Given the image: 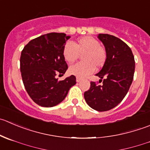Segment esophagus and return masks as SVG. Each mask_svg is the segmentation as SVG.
Masks as SVG:
<instances>
[{
  "label": "esophagus",
  "mask_w": 150,
  "mask_h": 150,
  "mask_svg": "<svg viewBox=\"0 0 150 150\" xmlns=\"http://www.w3.org/2000/svg\"><path fill=\"white\" fill-rule=\"evenodd\" d=\"M81 81V78H79V77H76V81H77V82L79 83Z\"/></svg>",
  "instance_id": "esophagus-1"
}]
</instances>
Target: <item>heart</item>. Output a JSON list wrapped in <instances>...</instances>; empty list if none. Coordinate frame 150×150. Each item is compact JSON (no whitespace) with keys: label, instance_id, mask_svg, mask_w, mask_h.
Returning a JSON list of instances; mask_svg holds the SVG:
<instances>
[{"label":"heart","instance_id":"1","mask_svg":"<svg viewBox=\"0 0 150 150\" xmlns=\"http://www.w3.org/2000/svg\"><path fill=\"white\" fill-rule=\"evenodd\" d=\"M83 62H78L69 68V73L79 78H84L92 73L96 67H101L107 59L106 50L100 42L92 36H83L75 43H66L63 49V56L68 63H72L82 54Z\"/></svg>","mask_w":150,"mask_h":150}]
</instances>
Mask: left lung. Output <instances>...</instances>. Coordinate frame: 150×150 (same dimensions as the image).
Returning a JSON list of instances; mask_svg holds the SVG:
<instances>
[{"label": "left lung", "mask_w": 150, "mask_h": 150, "mask_svg": "<svg viewBox=\"0 0 150 150\" xmlns=\"http://www.w3.org/2000/svg\"><path fill=\"white\" fill-rule=\"evenodd\" d=\"M97 37L107 53L103 68L96 74L103 84L97 86L91 81L84 98L91 108L106 111L120 104L127 94L133 80L135 60L131 49L120 39L106 33Z\"/></svg>", "instance_id": "8db88e82"}]
</instances>
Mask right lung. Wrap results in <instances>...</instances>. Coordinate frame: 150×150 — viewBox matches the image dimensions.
<instances>
[{
  "label": "right lung",
  "mask_w": 150,
  "mask_h": 150,
  "mask_svg": "<svg viewBox=\"0 0 150 150\" xmlns=\"http://www.w3.org/2000/svg\"><path fill=\"white\" fill-rule=\"evenodd\" d=\"M64 33H50L30 40L22 50L20 72L30 98L42 107H53L63 101L69 88L76 83L74 75L58 81L68 69L63 56L66 42Z\"/></svg>",
  "instance_id": "add662e5"
}]
</instances>
